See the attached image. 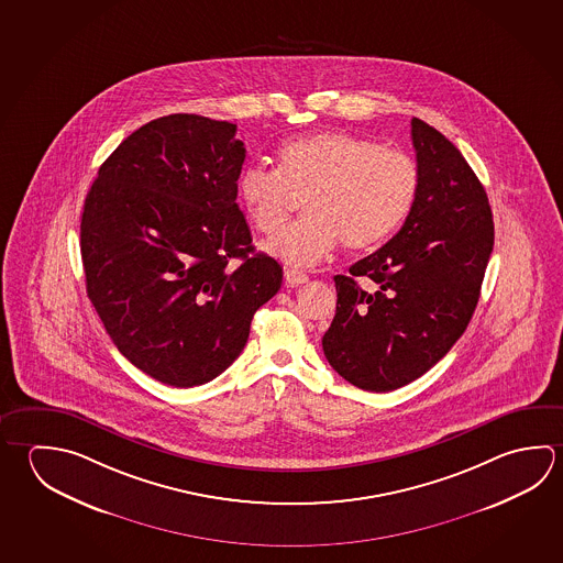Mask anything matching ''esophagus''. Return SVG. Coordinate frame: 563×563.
Listing matches in <instances>:
<instances>
[{
  "label": "esophagus",
  "mask_w": 563,
  "mask_h": 563,
  "mask_svg": "<svg viewBox=\"0 0 563 563\" xmlns=\"http://www.w3.org/2000/svg\"><path fill=\"white\" fill-rule=\"evenodd\" d=\"M285 280L288 286H300L308 283V275H305L302 271H296V268H286Z\"/></svg>",
  "instance_id": "esophagus-1"
}]
</instances>
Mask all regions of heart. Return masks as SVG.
<instances>
[{
    "label": "heart",
    "mask_w": 563,
    "mask_h": 563,
    "mask_svg": "<svg viewBox=\"0 0 563 563\" xmlns=\"http://www.w3.org/2000/svg\"><path fill=\"white\" fill-rule=\"evenodd\" d=\"M419 169L411 156L344 130H325L286 142L278 169L249 166L238 196L249 221L265 238H277L306 198L300 225L271 243L288 265L308 267L342 241L350 251L375 247L411 213Z\"/></svg>",
    "instance_id": "b5f03b06"
}]
</instances>
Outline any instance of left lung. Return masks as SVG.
<instances>
[{"label":"left lung","instance_id":"1","mask_svg":"<svg viewBox=\"0 0 563 563\" xmlns=\"http://www.w3.org/2000/svg\"><path fill=\"white\" fill-rule=\"evenodd\" d=\"M419 191L394 238L335 275V316L322 338L325 360L345 382L394 391L429 372L463 335L494 247L483 184L451 140L411 120ZM357 276L372 277L365 294Z\"/></svg>","mask_w":563,"mask_h":563}]
</instances>
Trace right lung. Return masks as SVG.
Returning a JSON list of instances; mask_svg holds the SVG:
<instances>
[{
  "label": "right lung",
  "mask_w": 563,
  "mask_h": 563,
  "mask_svg": "<svg viewBox=\"0 0 563 563\" xmlns=\"http://www.w3.org/2000/svg\"><path fill=\"white\" fill-rule=\"evenodd\" d=\"M235 134L198 114L152 120L104 159L85 199L90 302L120 354L174 387L225 372L283 285L239 209L247 150Z\"/></svg>",
  "instance_id": "right-lung-1"
}]
</instances>
